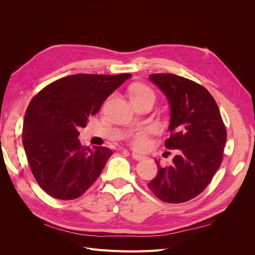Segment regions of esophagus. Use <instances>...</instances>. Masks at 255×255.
<instances>
[{
  "mask_svg": "<svg viewBox=\"0 0 255 255\" xmlns=\"http://www.w3.org/2000/svg\"><path fill=\"white\" fill-rule=\"evenodd\" d=\"M130 155H132V157L135 160H141L143 158V156L140 155V154H137V153H134V152H132V154H130Z\"/></svg>",
  "mask_w": 255,
  "mask_h": 255,
  "instance_id": "obj_1",
  "label": "esophagus"
}]
</instances>
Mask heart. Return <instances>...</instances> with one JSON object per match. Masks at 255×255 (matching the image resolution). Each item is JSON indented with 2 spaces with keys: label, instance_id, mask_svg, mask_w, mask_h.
<instances>
[{
  "label": "heart",
  "instance_id": "b5f03b06",
  "mask_svg": "<svg viewBox=\"0 0 255 255\" xmlns=\"http://www.w3.org/2000/svg\"><path fill=\"white\" fill-rule=\"evenodd\" d=\"M145 94H153L150 88H148L144 85H136L132 89V95L130 98L143 96ZM130 141L134 148L142 150L146 145H148V138H146V132L145 129H137L135 133H133L132 137H130Z\"/></svg>",
  "mask_w": 255,
  "mask_h": 255
}]
</instances>
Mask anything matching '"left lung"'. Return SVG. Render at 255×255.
Listing matches in <instances>:
<instances>
[{"label": "left lung", "mask_w": 255, "mask_h": 255, "mask_svg": "<svg viewBox=\"0 0 255 255\" xmlns=\"http://www.w3.org/2000/svg\"><path fill=\"white\" fill-rule=\"evenodd\" d=\"M170 107L166 146L177 150L173 164L161 167L148 183L161 201L182 203L197 197L220 167L227 130L212 95L201 85L171 73L149 75Z\"/></svg>", "instance_id": "obj_1"}]
</instances>
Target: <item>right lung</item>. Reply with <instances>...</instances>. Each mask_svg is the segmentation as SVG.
<instances>
[{"label": "right lung", "instance_id": "right-lung-1", "mask_svg": "<svg viewBox=\"0 0 255 255\" xmlns=\"http://www.w3.org/2000/svg\"><path fill=\"white\" fill-rule=\"evenodd\" d=\"M130 74H74L44 87L30 101L23 122V146L33 175L53 198L72 200L102 172L113 151L83 146L80 128Z\"/></svg>", "mask_w": 255, "mask_h": 255}]
</instances>
